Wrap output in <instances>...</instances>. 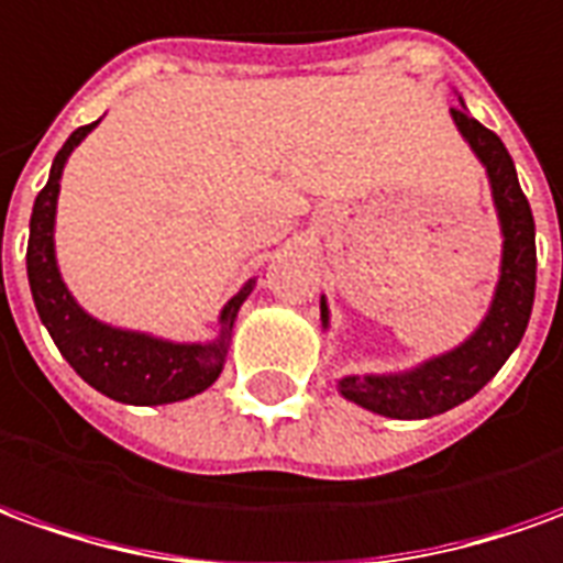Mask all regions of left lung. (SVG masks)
<instances>
[{"mask_svg": "<svg viewBox=\"0 0 563 563\" xmlns=\"http://www.w3.org/2000/svg\"><path fill=\"white\" fill-rule=\"evenodd\" d=\"M451 119L468 143V150L482 162L490 184V199L503 235L499 275L484 319L463 343L407 371L346 374L336 379V393L346 401L389 420H429L482 393L521 343L537 294V227L527 196L518 184V170L509 150L490 128H484L478 119L468 115L466 103L463 110H451ZM321 328L324 331L331 328V309L324 297H321Z\"/></svg>", "mask_w": 563, "mask_h": 563, "instance_id": "8db88e82", "label": "left lung"}]
</instances>
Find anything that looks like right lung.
Returning <instances> with one entry per match:
<instances>
[{"label": "right lung", "mask_w": 563, "mask_h": 563, "mask_svg": "<svg viewBox=\"0 0 563 563\" xmlns=\"http://www.w3.org/2000/svg\"><path fill=\"white\" fill-rule=\"evenodd\" d=\"M95 128L97 122H91L69 134L60 153L54 156L48 184L42 186L33 205L30 244H26V278L33 290V303L42 324L52 333L54 346L60 349L69 367L91 389L112 401L137 407L186 401L214 386V379L223 374L239 309L251 297L257 278H247L239 294H232L217 316V333L199 343H177L156 333L115 328L95 319L88 309H81L57 266L54 223H57V196H60V177L67 168V158Z\"/></svg>", "instance_id": "add662e5"}]
</instances>
